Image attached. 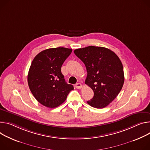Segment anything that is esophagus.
<instances>
[{
	"mask_svg": "<svg viewBox=\"0 0 150 150\" xmlns=\"http://www.w3.org/2000/svg\"><path fill=\"white\" fill-rule=\"evenodd\" d=\"M75 87H76V88L79 89V88H81V87H82V84H81V83H77V84H76Z\"/></svg>",
	"mask_w": 150,
	"mask_h": 150,
	"instance_id": "1",
	"label": "esophagus"
}]
</instances>
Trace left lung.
<instances>
[{
	"label": "left lung",
	"mask_w": 150,
	"mask_h": 150,
	"mask_svg": "<svg viewBox=\"0 0 150 150\" xmlns=\"http://www.w3.org/2000/svg\"><path fill=\"white\" fill-rule=\"evenodd\" d=\"M74 53L84 63L87 72L85 84L94 91L88 104L99 109L107 106L118 96L125 82L123 66L119 57L102 47L76 49Z\"/></svg>",
	"instance_id": "8db88e82"
}]
</instances>
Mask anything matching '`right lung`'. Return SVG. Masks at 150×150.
Listing matches in <instances>:
<instances>
[{"instance_id": "right-lung-1", "label": "right lung", "mask_w": 150, "mask_h": 150, "mask_svg": "<svg viewBox=\"0 0 150 150\" xmlns=\"http://www.w3.org/2000/svg\"><path fill=\"white\" fill-rule=\"evenodd\" d=\"M72 51L64 47L47 49L37 54L32 62L28 85L35 99L46 107L59 106L74 90L72 85L66 83L61 72L63 63Z\"/></svg>"}]
</instances>
